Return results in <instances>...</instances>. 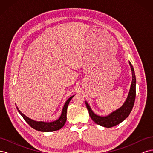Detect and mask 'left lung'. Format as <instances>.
<instances>
[{
  "mask_svg": "<svg viewBox=\"0 0 153 153\" xmlns=\"http://www.w3.org/2000/svg\"><path fill=\"white\" fill-rule=\"evenodd\" d=\"M129 64L130 66L131 70L132 81L126 100L121 107L107 115L100 116V115L96 114L92 110L91 106L85 101L86 106L88 111H89L90 117L92 119V121L97 124L106 128L113 127L123 122L125 119H126L129 116V114L131 112L136 96V77L133 67L129 61Z\"/></svg>",
  "mask_w": 153,
  "mask_h": 153,
  "instance_id": "obj_1",
  "label": "left lung"
}]
</instances>
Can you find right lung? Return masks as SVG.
Returning <instances> with one entry per match:
<instances>
[{
    "label": "right lung",
    "mask_w": 153,
    "mask_h": 153,
    "mask_svg": "<svg viewBox=\"0 0 153 153\" xmlns=\"http://www.w3.org/2000/svg\"><path fill=\"white\" fill-rule=\"evenodd\" d=\"M75 95H73L71 96L70 98H68V100L66 101L65 104H64L63 108L62 110V112L61 114V116H60L57 120H55L54 121L52 122H45V121H34V120L32 119L25 115L23 114L21 111L16 106V108L18 111V112L20 114V115L22 116V117L24 119L25 121L28 123L30 126L34 128L36 130H38L39 131H43V132H50V131H54L58 130L62 128L64 125L65 124L66 121V113H67V108L71 100L73 98V96ZM16 105V104H15Z\"/></svg>",
    "instance_id": "1"
}]
</instances>
